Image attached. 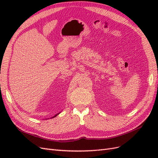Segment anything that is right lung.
Returning a JSON list of instances; mask_svg holds the SVG:
<instances>
[{
    "mask_svg": "<svg viewBox=\"0 0 158 158\" xmlns=\"http://www.w3.org/2000/svg\"><path fill=\"white\" fill-rule=\"evenodd\" d=\"M60 112H61V111H60ZM60 112H59V113L56 114V115H54V116H52V118H51V119H52V118H55V117H56V116H57V115H58V114H60ZM49 119V118H48V119Z\"/></svg>",
    "mask_w": 158,
    "mask_h": 158,
    "instance_id": "obj_1",
    "label": "right lung"
}]
</instances>
